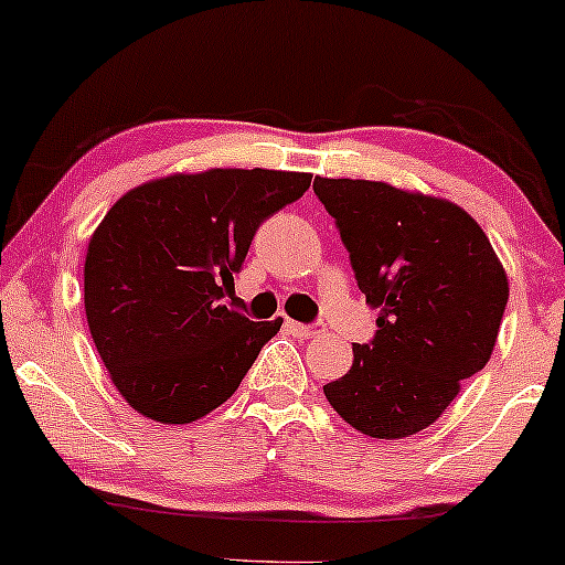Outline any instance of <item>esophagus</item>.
Wrapping results in <instances>:
<instances>
[{
	"mask_svg": "<svg viewBox=\"0 0 565 565\" xmlns=\"http://www.w3.org/2000/svg\"><path fill=\"white\" fill-rule=\"evenodd\" d=\"M285 330H288L290 335L309 340V338H317L319 332H322V327H319V324H301V322H294V319H285Z\"/></svg>",
	"mask_w": 565,
	"mask_h": 565,
	"instance_id": "esophagus-1",
	"label": "esophagus"
}]
</instances>
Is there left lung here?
Returning <instances> with one entry per match:
<instances>
[{
	"label": "left lung",
	"mask_w": 565,
	"mask_h": 565,
	"mask_svg": "<svg viewBox=\"0 0 565 565\" xmlns=\"http://www.w3.org/2000/svg\"><path fill=\"white\" fill-rule=\"evenodd\" d=\"M315 193L380 311L372 343L353 345L348 374L324 385L327 401L361 435H416L490 361L508 303L503 264L452 201L348 178H317Z\"/></svg>",
	"instance_id": "left-lung-1"
}]
</instances>
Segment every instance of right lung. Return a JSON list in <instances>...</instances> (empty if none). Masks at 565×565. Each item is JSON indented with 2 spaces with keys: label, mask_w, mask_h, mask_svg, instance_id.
Masks as SVG:
<instances>
[{
  "label": "right lung",
  "mask_w": 565,
  "mask_h": 565,
  "mask_svg": "<svg viewBox=\"0 0 565 565\" xmlns=\"http://www.w3.org/2000/svg\"><path fill=\"white\" fill-rule=\"evenodd\" d=\"M309 172L206 170L128 191L94 230L83 301L96 351L138 414L188 424L222 406L282 319L250 322L235 282L256 230Z\"/></svg>",
  "instance_id": "add662e5"
}]
</instances>
